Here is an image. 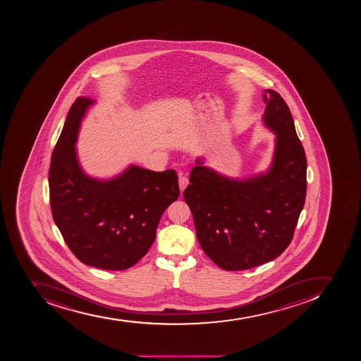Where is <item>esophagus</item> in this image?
<instances>
[{
    "mask_svg": "<svg viewBox=\"0 0 361 361\" xmlns=\"http://www.w3.org/2000/svg\"><path fill=\"white\" fill-rule=\"evenodd\" d=\"M188 178H187V176H182V174H179V187L181 192L185 190V188L188 185Z\"/></svg>",
    "mask_w": 361,
    "mask_h": 361,
    "instance_id": "34e87169",
    "label": "esophagus"
}]
</instances>
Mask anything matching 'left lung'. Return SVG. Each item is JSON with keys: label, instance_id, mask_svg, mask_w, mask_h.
<instances>
[{"label": "left lung", "instance_id": "left-lung-1", "mask_svg": "<svg viewBox=\"0 0 361 361\" xmlns=\"http://www.w3.org/2000/svg\"><path fill=\"white\" fill-rule=\"evenodd\" d=\"M264 92L263 122L276 134L268 172L231 179L197 159L183 192L198 243L227 271L255 268L281 255L293 239L305 205L306 154L293 118L279 93Z\"/></svg>", "mask_w": 361, "mask_h": 361}]
</instances>
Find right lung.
<instances>
[{
	"instance_id": "right-lung-1",
	"label": "right lung",
	"mask_w": 361,
	"mask_h": 361,
	"mask_svg": "<svg viewBox=\"0 0 361 361\" xmlns=\"http://www.w3.org/2000/svg\"><path fill=\"white\" fill-rule=\"evenodd\" d=\"M93 100L71 105L48 173L51 214L64 241L84 264L126 270L156 239L161 214L180 195L174 169L154 172L130 165L114 179L87 176L77 160L80 121Z\"/></svg>"
}]
</instances>
